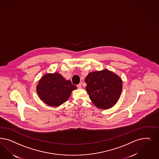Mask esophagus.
Listing matches in <instances>:
<instances>
[{
    "label": "esophagus",
    "mask_w": 159,
    "mask_h": 159,
    "mask_svg": "<svg viewBox=\"0 0 159 159\" xmlns=\"http://www.w3.org/2000/svg\"><path fill=\"white\" fill-rule=\"evenodd\" d=\"M77 87L78 89H80V88H81V87H82V86H81V84H78V85H77Z\"/></svg>",
    "instance_id": "obj_1"
}]
</instances>
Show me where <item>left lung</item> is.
<instances>
[{
  "mask_svg": "<svg viewBox=\"0 0 159 159\" xmlns=\"http://www.w3.org/2000/svg\"><path fill=\"white\" fill-rule=\"evenodd\" d=\"M85 82L90 99L99 109H107L113 107L122 90V79L107 69L89 73Z\"/></svg>",
  "mask_w": 159,
  "mask_h": 159,
  "instance_id": "obj_1",
  "label": "left lung"
}]
</instances>
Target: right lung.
Here are the masks:
<instances>
[{"instance_id": "1", "label": "right lung", "mask_w": 159, "mask_h": 159, "mask_svg": "<svg viewBox=\"0 0 159 159\" xmlns=\"http://www.w3.org/2000/svg\"><path fill=\"white\" fill-rule=\"evenodd\" d=\"M77 87L59 73H47L39 80L36 91L39 97L50 107H59L66 102Z\"/></svg>"}]
</instances>
